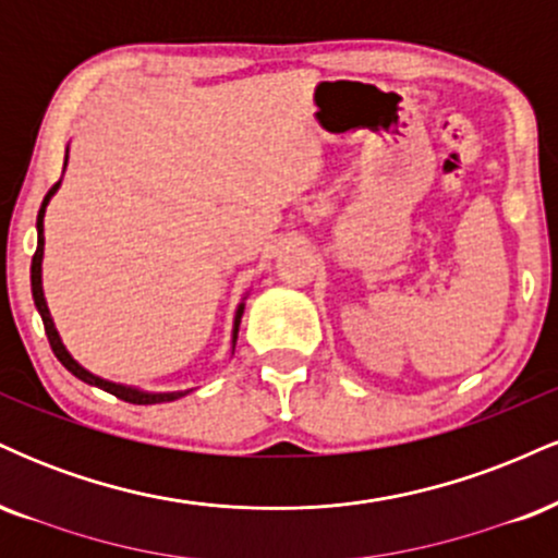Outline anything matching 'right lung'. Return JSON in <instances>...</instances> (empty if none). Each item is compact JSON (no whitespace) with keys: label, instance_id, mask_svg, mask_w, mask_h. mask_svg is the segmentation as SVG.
I'll return each mask as SVG.
<instances>
[{"label":"right lung","instance_id":"right-lung-1","mask_svg":"<svg viewBox=\"0 0 558 558\" xmlns=\"http://www.w3.org/2000/svg\"><path fill=\"white\" fill-rule=\"evenodd\" d=\"M65 165H68V157H65ZM62 183V181H60ZM60 183H54L52 189H49V194L44 196V204L41 209H38V217H36V233H38V246H36V254H34V262H31V291H34V304L38 310V315L44 319V330H47V338H49V345H52L54 356L62 362V367L68 369V373H73L78 380L88 383V386H96L101 390H107V393L118 396V399H123L128 403H165V401H175L181 399V396L191 393L189 390H168V393H162V390H144V388H136V386H125V383H112V380H105V377L88 373L83 364H78L73 360V354L65 349V343H62L60 332L54 328V319L49 315V306H47V299H44V286H41V262H44V215H47V204L52 202V196L57 194V189H60ZM248 296V293H246ZM243 296V299H246ZM243 301L239 304V310H235V317H233V338H230V349H235V338H239V325H241V317H243Z\"/></svg>","mask_w":558,"mask_h":558}]
</instances>
